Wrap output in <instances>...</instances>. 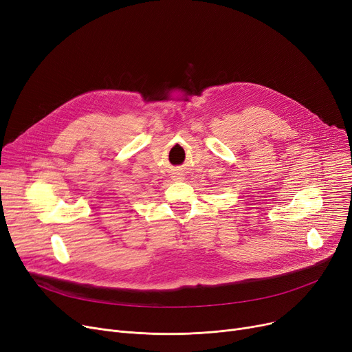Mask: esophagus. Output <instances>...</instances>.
<instances>
[{"label":"esophagus","instance_id":"1","mask_svg":"<svg viewBox=\"0 0 352 352\" xmlns=\"http://www.w3.org/2000/svg\"><path fill=\"white\" fill-rule=\"evenodd\" d=\"M175 179H182V178H175Z\"/></svg>","mask_w":352,"mask_h":352}]
</instances>
